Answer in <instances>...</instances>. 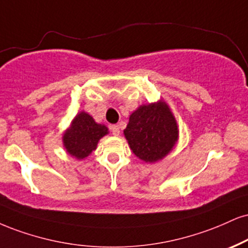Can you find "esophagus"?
I'll return each mask as SVG.
<instances>
[{
    "label": "esophagus",
    "mask_w": 248,
    "mask_h": 248,
    "mask_svg": "<svg viewBox=\"0 0 248 248\" xmlns=\"http://www.w3.org/2000/svg\"><path fill=\"white\" fill-rule=\"evenodd\" d=\"M109 129H111V132L114 136H118L120 134V127L118 124H112V126H109Z\"/></svg>",
    "instance_id": "1"
}]
</instances>
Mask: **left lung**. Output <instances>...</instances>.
<instances>
[{
  "label": "left lung",
  "mask_w": 248,
  "mask_h": 248,
  "mask_svg": "<svg viewBox=\"0 0 248 248\" xmlns=\"http://www.w3.org/2000/svg\"><path fill=\"white\" fill-rule=\"evenodd\" d=\"M129 147L140 159L155 163L165 157L178 140V126L164 101L142 105L132 113L124 130Z\"/></svg>",
  "instance_id": "left-lung-1"
}]
</instances>
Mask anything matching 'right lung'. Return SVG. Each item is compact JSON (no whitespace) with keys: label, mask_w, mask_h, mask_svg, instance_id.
<instances>
[{"label":"right lung","mask_w":248,"mask_h":248,"mask_svg":"<svg viewBox=\"0 0 248 248\" xmlns=\"http://www.w3.org/2000/svg\"><path fill=\"white\" fill-rule=\"evenodd\" d=\"M107 127L95 124L88 113L80 112L63 135V144L71 156L77 159L88 157L97 148V143L107 133Z\"/></svg>","instance_id":"add662e5"}]
</instances>
